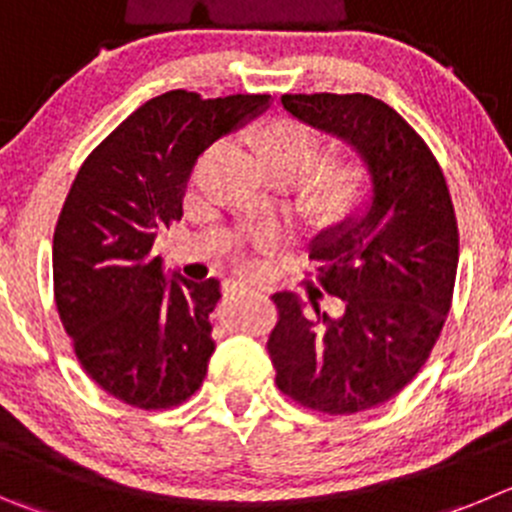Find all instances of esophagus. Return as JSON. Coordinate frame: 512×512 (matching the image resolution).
I'll use <instances>...</instances> for the list:
<instances>
[{"label":"esophagus","instance_id":"obj_1","mask_svg":"<svg viewBox=\"0 0 512 512\" xmlns=\"http://www.w3.org/2000/svg\"><path fill=\"white\" fill-rule=\"evenodd\" d=\"M229 290H232V293H245V290H255V288H252V285H245V283H234V285H229Z\"/></svg>","mask_w":512,"mask_h":512}]
</instances>
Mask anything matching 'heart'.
Instances as JSON below:
<instances>
[{
	"mask_svg": "<svg viewBox=\"0 0 512 512\" xmlns=\"http://www.w3.org/2000/svg\"><path fill=\"white\" fill-rule=\"evenodd\" d=\"M323 148L321 136L308 123L298 118H278L262 131L260 151L267 164L278 171L280 176H300L310 169L305 186H308L310 207L318 214H341L358 204L371 189V166L364 151L353 146L333 148L318 158ZM212 156V148L199 161V171ZM285 234L275 227L250 229L240 237L247 255L267 257L278 252L283 245ZM242 267H250V257H242Z\"/></svg>",
	"mask_w": 512,
	"mask_h": 512,
	"instance_id": "obj_1",
	"label": "heart"
}]
</instances>
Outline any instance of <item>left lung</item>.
<instances>
[{"instance_id": "obj_1", "label": "left lung", "mask_w": 512, "mask_h": 512, "mask_svg": "<svg viewBox=\"0 0 512 512\" xmlns=\"http://www.w3.org/2000/svg\"><path fill=\"white\" fill-rule=\"evenodd\" d=\"M283 105L364 151L374 194L310 252L315 280L338 298V313L293 293L270 298L278 308L267 338L275 384L313 412H366L422 371L442 333L460 260L455 207L432 148L384 100L288 93Z\"/></svg>"}]
</instances>
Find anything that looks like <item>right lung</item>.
Listing matches in <instances>:
<instances>
[{
	"instance_id": "right-lung-1",
	"label": "right lung",
	"mask_w": 512,
	"mask_h": 512,
	"mask_svg": "<svg viewBox=\"0 0 512 512\" xmlns=\"http://www.w3.org/2000/svg\"><path fill=\"white\" fill-rule=\"evenodd\" d=\"M267 100H146L90 151L65 197L52 237L57 313L85 374L128 407H179L207 376L219 283L166 280L154 240L184 214L199 154Z\"/></svg>"
}]
</instances>
